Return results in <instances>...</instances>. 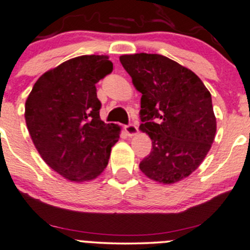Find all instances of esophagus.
I'll list each match as a JSON object with an SVG mask.
<instances>
[{
    "label": "esophagus",
    "mask_w": 250,
    "mask_h": 250,
    "mask_svg": "<svg viewBox=\"0 0 250 250\" xmlns=\"http://www.w3.org/2000/svg\"><path fill=\"white\" fill-rule=\"evenodd\" d=\"M124 130H125V132L127 133V136H130V137L137 135V132H138V127L136 125H133V124L126 125L124 127Z\"/></svg>",
    "instance_id": "obj_1"
}]
</instances>
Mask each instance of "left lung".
Returning <instances> with one entry per match:
<instances>
[{"instance_id": "obj_1", "label": "left lung", "mask_w": 250, "mask_h": 250, "mask_svg": "<svg viewBox=\"0 0 250 250\" xmlns=\"http://www.w3.org/2000/svg\"><path fill=\"white\" fill-rule=\"evenodd\" d=\"M141 97V131L151 151L140 164L148 178L173 184L205 160L217 131L210 92L189 68L159 54L122 55Z\"/></svg>"}]
</instances>
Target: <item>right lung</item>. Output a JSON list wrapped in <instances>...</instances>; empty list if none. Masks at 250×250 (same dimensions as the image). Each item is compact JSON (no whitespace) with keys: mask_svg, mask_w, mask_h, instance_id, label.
Here are the masks:
<instances>
[{"mask_svg":"<svg viewBox=\"0 0 250 250\" xmlns=\"http://www.w3.org/2000/svg\"><path fill=\"white\" fill-rule=\"evenodd\" d=\"M112 71L107 55L77 56L42 74L25 104L36 149L50 168L71 182L97 178L119 141L120 126L100 118L95 86Z\"/></svg>","mask_w":250,"mask_h":250,"instance_id":"1","label":"right lung"}]
</instances>
